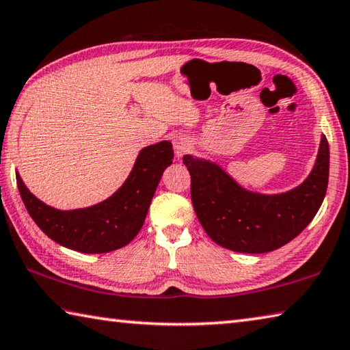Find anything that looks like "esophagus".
I'll use <instances>...</instances> for the list:
<instances>
[{
	"mask_svg": "<svg viewBox=\"0 0 350 350\" xmlns=\"http://www.w3.org/2000/svg\"><path fill=\"white\" fill-rule=\"evenodd\" d=\"M173 145H174L176 157L180 159L182 156H185L188 153L189 148H191V141H189L187 136H179V137L174 139Z\"/></svg>",
	"mask_w": 350,
	"mask_h": 350,
	"instance_id": "obj_1",
	"label": "esophagus"
}]
</instances>
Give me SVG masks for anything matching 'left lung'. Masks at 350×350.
<instances>
[{"mask_svg": "<svg viewBox=\"0 0 350 350\" xmlns=\"http://www.w3.org/2000/svg\"><path fill=\"white\" fill-rule=\"evenodd\" d=\"M191 174V200L197 219L215 243L245 254L278 250L295 239L315 217L326 196L329 144L321 136L310 174L280 194L247 191L217 163L183 156Z\"/></svg>", "mask_w": 350, "mask_h": 350, "instance_id": "8db88e82", "label": "left lung"}]
</instances>
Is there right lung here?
<instances>
[{"mask_svg": "<svg viewBox=\"0 0 350 350\" xmlns=\"http://www.w3.org/2000/svg\"><path fill=\"white\" fill-rule=\"evenodd\" d=\"M174 151L168 141L148 145L137 154L130 176L116 193L96 205L62 211L46 205L29 191L21 176L16 183L25 208L40 230L61 246L84 254L119 250L137 236L151 199Z\"/></svg>", "mask_w": 350, "mask_h": 350, "instance_id": "right-lung-1", "label": "right lung"}]
</instances>
